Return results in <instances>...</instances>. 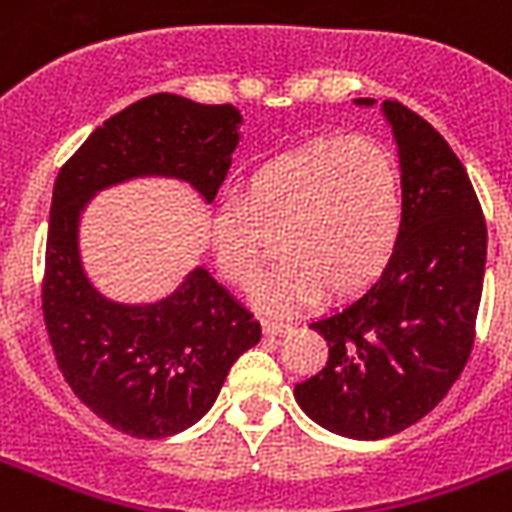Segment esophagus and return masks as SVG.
Segmentation results:
<instances>
[{
	"mask_svg": "<svg viewBox=\"0 0 512 512\" xmlns=\"http://www.w3.org/2000/svg\"><path fill=\"white\" fill-rule=\"evenodd\" d=\"M292 324H284V321H273V319H265L263 321V332L271 337H281V335H289L292 332Z\"/></svg>",
	"mask_w": 512,
	"mask_h": 512,
	"instance_id": "obj_1",
	"label": "esophagus"
}]
</instances>
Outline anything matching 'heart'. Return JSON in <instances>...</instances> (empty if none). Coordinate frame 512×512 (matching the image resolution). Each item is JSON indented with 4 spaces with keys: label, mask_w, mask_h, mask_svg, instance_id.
<instances>
[{
    "label": "heart",
    "mask_w": 512,
    "mask_h": 512,
    "mask_svg": "<svg viewBox=\"0 0 512 512\" xmlns=\"http://www.w3.org/2000/svg\"><path fill=\"white\" fill-rule=\"evenodd\" d=\"M401 228V183L393 156L377 140L348 135L316 140L265 162L209 220L220 271L249 287L271 255L276 268L252 289L268 313H295L319 297L366 287L393 255Z\"/></svg>",
    "instance_id": "obj_1"
}]
</instances>
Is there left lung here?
Wrapping results in <instances>:
<instances>
[{
	"label": "left lung",
	"mask_w": 512,
	"mask_h": 512,
	"mask_svg": "<svg viewBox=\"0 0 512 512\" xmlns=\"http://www.w3.org/2000/svg\"><path fill=\"white\" fill-rule=\"evenodd\" d=\"M380 111L401 170L396 247L369 287L311 321L329 358L295 385L313 422L358 441L396 436L446 396L473 348L486 271V220L462 162L406 106Z\"/></svg>",
	"instance_id": "1"
}]
</instances>
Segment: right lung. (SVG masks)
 Listing matches in <instances>:
<instances>
[{
	"mask_svg": "<svg viewBox=\"0 0 512 512\" xmlns=\"http://www.w3.org/2000/svg\"><path fill=\"white\" fill-rule=\"evenodd\" d=\"M244 116L159 92L84 140L52 188L42 308L66 382L100 420L138 438L175 436L215 404L233 361L260 342V321L196 265L154 303H119L87 276L84 209L138 177L188 183L204 204L231 170Z\"/></svg>",
	"mask_w": 512,
	"mask_h": 512,
	"instance_id": "add662e5",
	"label": "right lung"
}]
</instances>
